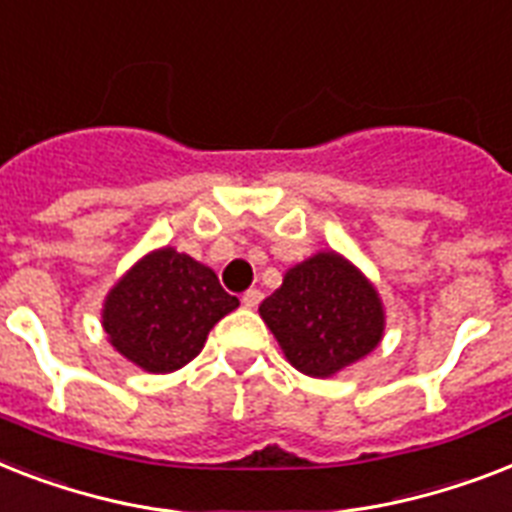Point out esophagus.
<instances>
[{"mask_svg":"<svg viewBox=\"0 0 512 512\" xmlns=\"http://www.w3.org/2000/svg\"><path fill=\"white\" fill-rule=\"evenodd\" d=\"M261 298H264V293H261L259 288H248L243 293V298H240V301H243L245 309H253V306L261 304Z\"/></svg>","mask_w":512,"mask_h":512,"instance_id":"esophagus-1","label":"esophagus"}]
</instances>
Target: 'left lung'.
I'll use <instances>...</instances> for the list:
<instances>
[{
	"label": "left lung",
	"instance_id": "left-lung-1",
	"mask_svg": "<svg viewBox=\"0 0 512 512\" xmlns=\"http://www.w3.org/2000/svg\"><path fill=\"white\" fill-rule=\"evenodd\" d=\"M259 312L290 365L312 378L362 359L383 335L378 293L335 253H317L290 269Z\"/></svg>",
	"mask_w": 512,
	"mask_h": 512
}]
</instances>
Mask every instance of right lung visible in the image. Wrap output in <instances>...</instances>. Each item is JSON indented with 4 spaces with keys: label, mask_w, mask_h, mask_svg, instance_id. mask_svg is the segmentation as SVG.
<instances>
[{
    "label": "right lung",
    "mask_w": 512,
    "mask_h": 512,
    "mask_svg": "<svg viewBox=\"0 0 512 512\" xmlns=\"http://www.w3.org/2000/svg\"><path fill=\"white\" fill-rule=\"evenodd\" d=\"M237 304L211 269L163 248L145 256L110 290L102 327L134 365L171 372L198 357L208 330Z\"/></svg>",
    "instance_id": "obj_1"
}]
</instances>
